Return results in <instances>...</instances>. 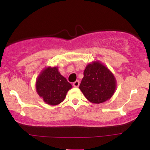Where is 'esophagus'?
Here are the masks:
<instances>
[{
	"label": "esophagus",
	"mask_w": 150,
	"mask_h": 150,
	"mask_svg": "<svg viewBox=\"0 0 150 150\" xmlns=\"http://www.w3.org/2000/svg\"><path fill=\"white\" fill-rule=\"evenodd\" d=\"M80 85V81L76 80L75 82H73V86L75 87H78Z\"/></svg>",
	"instance_id": "esophagus-1"
}]
</instances>
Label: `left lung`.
<instances>
[{
  "mask_svg": "<svg viewBox=\"0 0 150 150\" xmlns=\"http://www.w3.org/2000/svg\"><path fill=\"white\" fill-rule=\"evenodd\" d=\"M116 85L112 72L100 61H96L86 66L79 87L87 100L93 104H101L111 99Z\"/></svg>",
  "mask_w": 150,
  "mask_h": 150,
  "instance_id": "obj_1",
  "label": "left lung"
}]
</instances>
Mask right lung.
Returning a JSON list of instances; mask_svg holds the SVG:
<instances>
[{
	"label": "right lung",
	"instance_id": "obj_1",
	"mask_svg": "<svg viewBox=\"0 0 150 150\" xmlns=\"http://www.w3.org/2000/svg\"><path fill=\"white\" fill-rule=\"evenodd\" d=\"M72 85L61 75L58 67H46L36 81L37 94L47 104L55 106L65 99Z\"/></svg>",
	"mask_w": 150,
	"mask_h": 150
}]
</instances>
